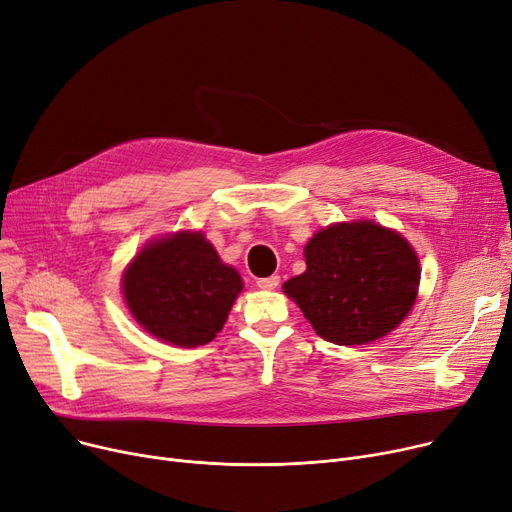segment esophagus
<instances>
[{"label": "esophagus", "mask_w": 512, "mask_h": 512, "mask_svg": "<svg viewBox=\"0 0 512 512\" xmlns=\"http://www.w3.org/2000/svg\"><path fill=\"white\" fill-rule=\"evenodd\" d=\"M278 284H280V276H270V278H259L257 280V286L261 288V290H274V288H278Z\"/></svg>", "instance_id": "34e87169"}]
</instances>
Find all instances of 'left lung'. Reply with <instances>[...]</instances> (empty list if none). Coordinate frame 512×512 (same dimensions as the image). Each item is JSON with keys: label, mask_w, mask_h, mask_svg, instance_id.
I'll return each mask as SVG.
<instances>
[{"label": "left lung", "mask_w": 512, "mask_h": 512, "mask_svg": "<svg viewBox=\"0 0 512 512\" xmlns=\"http://www.w3.org/2000/svg\"><path fill=\"white\" fill-rule=\"evenodd\" d=\"M307 270L284 282L317 336L351 346L392 332L415 305L419 257L405 236L371 220L340 222L305 247Z\"/></svg>", "instance_id": "obj_1"}]
</instances>
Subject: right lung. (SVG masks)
Masks as SVG:
<instances>
[{
	"label": "right lung",
	"instance_id": "right-lung-1",
	"mask_svg": "<svg viewBox=\"0 0 512 512\" xmlns=\"http://www.w3.org/2000/svg\"><path fill=\"white\" fill-rule=\"evenodd\" d=\"M242 290L240 274L226 265L203 232L155 238L122 276L126 307L151 336L193 348L215 338Z\"/></svg>",
	"mask_w": 512,
	"mask_h": 512
}]
</instances>
